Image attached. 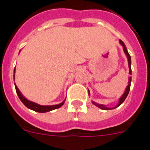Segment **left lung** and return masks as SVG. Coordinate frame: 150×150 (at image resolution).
<instances>
[{"label": "left lung", "instance_id": "1", "mask_svg": "<svg viewBox=\"0 0 150 150\" xmlns=\"http://www.w3.org/2000/svg\"><path fill=\"white\" fill-rule=\"evenodd\" d=\"M120 44H121V46H122L123 51H124L125 54V55H126V57H127V59H128V67H129V74H130V75H132V67H131V65H132V60H131V56H130V55H129V53H128V50H127L126 46H125V43H123V42L121 40H120ZM131 83H132V76H129V77H128V86H127L126 88H125V89L124 93L122 94V96L120 98V99H119V103H118V104H116V105L115 106V107H107V106H106V105H104V104H98V103H96V102L93 101V100L91 101V103H92V104H93L94 105L96 106V107H99L100 109L104 110H108L115 109V108H116V107H119V106L121 105V104H122L123 102H124V100H125V98H127V96H128V93H129L130 87H131ZM88 95H90L89 90H88Z\"/></svg>", "mask_w": 150, "mask_h": 150}]
</instances>
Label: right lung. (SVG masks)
Wrapping results in <instances>:
<instances>
[{"instance_id":"add662e5","label":"right lung","mask_w":150,"mask_h":150,"mask_svg":"<svg viewBox=\"0 0 150 150\" xmlns=\"http://www.w3.org/2000/svg\"><path fill=\"white\" fill-rule=\"evenodd\" d=\"M20 52V51H19ZM15 73H16V67L14 69V71H13V79H15ZM15 84V88H16V93L18 95V98L20 99L21 101L23 103V104L25 107H27L28 109L30 110H32L36 111V112H49V111H52L53 110L55 109H58L59 107H62L64 104V101H65L66 98L60 103L59 104H55V105H40V104H38L35 102H33L31 100H29L28 99H27L24 96L22 93H21L20 90L18 89L17 86Z\"/></svg>"}]
</instances>
